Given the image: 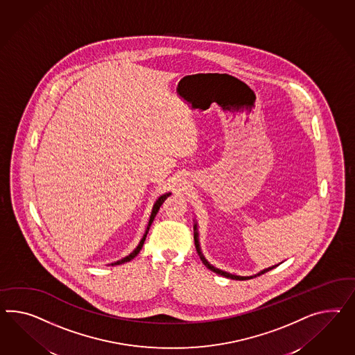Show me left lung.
Listing matches in <instances>:
<instances>
[{
    "mask_svg": "<svg viewBox=\"0 0 355 355\" xmlns=\"http://www.w3.org/2000/svg\"><path fill=\"white\" fill-rule=\"evenodd\" d=\"M194 243H196V248H197V252L200 254V260H202V263H205L207 268H209V270H212L214 273L220 274V275H223V277H227V278H230V279H236V281H245V279H251V278H254V277H257V275H261V274L266 273V272H269V270H272L274 269L275 266H278V265H274V266H270V268H268V269H263L261 270L260 273L254 274V275H251V277H242V275H234V274L227 273V272H224V270H220L218 268H215V266H212L211 263L205 259V256L203 254L200 252V241H198V229H197V223L194 224Z\"/></svg>",
    "mask_w": 355,
    "mask_h": 355,
    "instance_id": "left-lung-1",
    "label": "left lung"
}]
</instances>
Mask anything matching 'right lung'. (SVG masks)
<instances>
[{
  "label": "right lung",
  "instance_id": "1",
  "mask_svg": "<svg viewBox=\"0 0 355 355\" xmlns=\"http://www.w3.org/2000/svg\"><path fill=\"white\" fill-rule=\"evenodd\" d=\"M171 193H164V194H162L158 200H155V205H153V209H152V214H150V218H149V223H148V227H146V233H144V236H143V238H141V241H140V243L137 245V248L131 252V254H128V256H126V257H123V259H121V260H119V261H116V263H112L110 265H121V263H128V261H130V260H132L135 256H137V254L140 252V250H141V247H143V245H144V241H146V234H148V232H149V227H150V225H152V223H153V220H155V215H157V212H158V209H159V207L162 206V203H164V200L170 196Z\"/></svg>",
  "mask_w": 355,
  "mask_h": 355
}]
</instances>
